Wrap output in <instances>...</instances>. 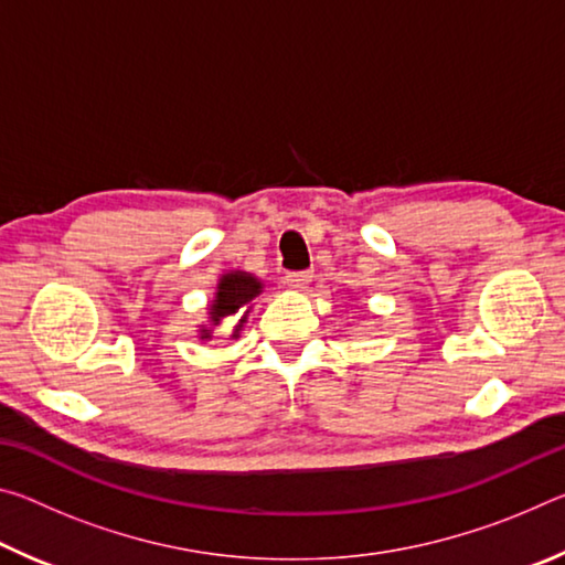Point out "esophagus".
Returning a JSON list of instances; mask_svg holds the SVG:
<instances>
[{"mask_svg":"<svg viewBox=\"0 0 565 565\" xmlns=\"http://www.w3.org/2000/svg\"><path fill=\"white\" fill-rule=\"evenodd\" d=\"M284 284L289 286L291 291H303L306 286L311 284V274L309 271H291V274L284 276Z\"/></svg>","mask_w":565,"mask_h":565,"instance_id":"1","label":"esophagus"}]
</instances>
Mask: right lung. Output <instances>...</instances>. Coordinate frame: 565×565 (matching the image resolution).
Segmentation results:
<instances>
[{
    "label": "right lung",
    "mask_w": 565,
    "mask_h": 565,
    "mask_svg": "<svg viewBox=\"0 0 565 565\" xmlns=\"http://www.w3.org/2000/svg\"><path fill=\"white\" fill-rule=\"evenodd\" d=\"M264 291V281L248 271H226L218 276L214 299L206 306V321L199 323V341H212L214 329L226 323L232 339H238L252 311L254 299Z\"/></svg>",
    "instance_id": "obj_1"
}]
</instances>
